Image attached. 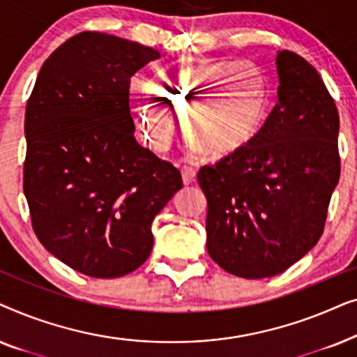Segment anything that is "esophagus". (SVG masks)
I'll return each instance as SVG.
<instances>
[{
  "label": "esophagus",
  "instance_id": "esophagus-1",
  "mask_svg": "<svg viewBox=\"0 0 357 357\" xmlns=\"http://www.w3.org/2000/svg\"><path fill=\"white\" fill-rule=\"evenodd\" d=\"M180 172H182V180H183V185H190L193 183L195 180V170L192 167H187V165H183L182 169H180Z\"/></svg>",
  "mask_w": 357,
  "mask_h": 357
}]
</instances>
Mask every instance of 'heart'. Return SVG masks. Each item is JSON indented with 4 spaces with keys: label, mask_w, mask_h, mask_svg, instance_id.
<instances>
[{
    "label": "heart",
    "mask_w": 357,
    "mask_h": 357,
    "mask_svg": "<svg viewBox=\"0 0 357 357\" xmlns=\"http://www.w3.org/2000/svg\"><path fill=\"white\" fill-rule=\"evenodd\" d=\"M164 96L177 119L189 116L188 138L204 155L214 159L250 146L266 126L273 102L263 71L242 61L185 68L170 79ZM173 116L158 104L141 105L136 110V130L154 153L169 148L177 131Z\"/></svg>",
    "instance_id": "obj_1"
}]
</instances>
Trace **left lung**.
<instances>
[{
  "mask_svg": "<svg viewBox=\"0 0 357 357\" xmlns=\"http://www.w3.org/2000/svg\"><path fill=\"white\" fill-rule=\"evenodd\" d=\"M276 70L278 104L258 138L198 172L209 257L247 280L280 275L315 247L340 180V116L320 75L289 50Z\"/></svg>",
  "mask_w": 357,
  "mask_h": 357,
  "instance_id": "left-lung-1",
  "label": "left lung"
}]
</instances>
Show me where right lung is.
<instances>
[{
	"label": "right lung",
	"instance_id": "add662e5",
	"mask_svg": "<svg viewBox=\"0 0 357 357\" xmlns=\"http://www.w3.org/2000/svg\"><path fill=\"white\" fill-rule=\"evenodd\" d=\"M160 58L102 32L47 58L26 109L24 195L43 247L73 270L120 278L148 260L155 214L182 188L170 162L135 139L130 81Z\"/></svg>",
	"mask_w": 357,
	"mask_h": 357
}]
</instances>
